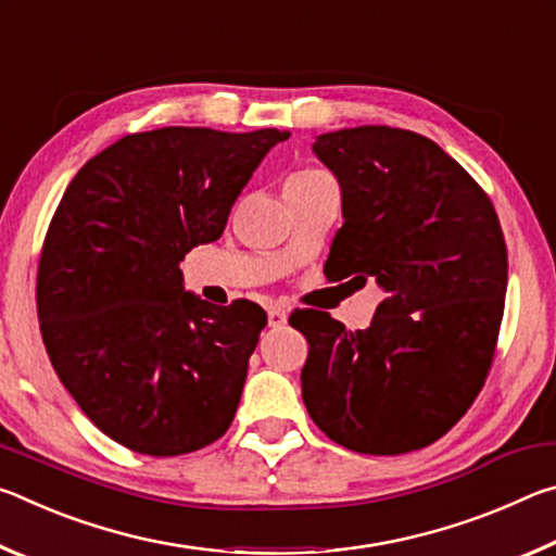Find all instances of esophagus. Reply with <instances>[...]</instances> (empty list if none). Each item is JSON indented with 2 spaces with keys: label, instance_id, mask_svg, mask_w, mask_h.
Masks as SVG:
<instances>
[{
  "label": "esophagus",
  "instance_id": "esophagus-1",
  "mask_svg": "<svg viewBox=\"0 0 556 556\" xmlns=\"http://www.w3.org/2000/svg\"><path fill=\"white\" fill-rule=\"evenodd\" d=\"M267 321L271 328H285L287 326V312L279 306H271L267 312Z\"/></svg>",
  "mask_w": 556,
  "mask_h": 556
}]
</instances>
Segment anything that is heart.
I'll use <instances>...</instances> for the list:
<instances>
[{
    "label": "heart",
    "mask_w": 556,
    "mask_h": 556,
    "mask_svg": "<svg viewBox=\"0 0 556 556\" xmlns=\"http://www.w3.org/2000/svg\"><path fill=\"white\" fill-rule=\"evenodd\" d=\"M314 172H321V168H304V172H299V174H314Z\"/></svg>",
    "instance_id": "b5f03b06"
}]
</instances>
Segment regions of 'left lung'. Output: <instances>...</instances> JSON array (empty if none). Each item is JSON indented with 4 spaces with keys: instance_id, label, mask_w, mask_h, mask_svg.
I'll return each instance as SVG.
<instances>
[{
    "instance_id": "8db88e82",
    "label": "left lung",
    "mask_w": 556,
    "mask_h": 556,
    "mask_svg": "<svg viewBox=\"0 0 556 556\" xmlns=\"http://www.w3.org/2000/svg\"><path fill=\"white\" fill-rule=\"evenodd\" d=\"M314 152L343 193L333 281L375 277L384 299L365 331L316 308L291 314L308 341L301 397L336 444L409 454L444 437L491 372L507 289L501 220L476 178L417 131H328Z\"/></svg>"
}]
</instances>
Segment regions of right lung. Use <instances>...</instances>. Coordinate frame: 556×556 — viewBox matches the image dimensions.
<instances>
[{
	"instance_id": "right-lung-1",
	"label": "right lung",
	"mask_w": 556,
	"mask_h": 556,
	"mask_svg": "<svg viewBox=\"0 0 556 556\" xmlns=\"http://www.w3.org/2000/svg\"><path fill=\"white\" fill-rule=\"evenodd\" d=\"M289 131L164 127L122 137L73 176L46 232L36 308L46 353L102 434L181 456L232 425L265 308L184 291L178 265L218 240Z\"/></svg>"
}]
</instances>
